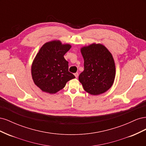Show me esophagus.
Returning <instances> with one entry per match:
<instances>
[{"label":"esophagus","mask_w":146,"mask_h":146,"mask_svg":"<svg viewBox=\"0 0 146 146\" xmlns=\"http://www.w3.org/2000/svg\"><path fill=\"white\" fill-rule=\"evenodd\" d=\"M74 75H75V76H76V78H77V77H78V73H77V72L75 73V74H74Z\"/></svg>","instance_id":"obj_1"}]
</instances>
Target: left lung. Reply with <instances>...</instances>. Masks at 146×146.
Instances as JSON below:
<instances>
[{
  "instance_id": "obj_1",
  "label": "left lung",
  "mask_w": 146,
  "mask_h": 146,
  "mask_svg": "<svg viewBox=\"0 0 146 146\" xmlns=\"http://www.w3.org/2000/svg\"><path fill=\"white\" fill-rule=\"evenodd\" d=\"M84 70L79 75L83 89L92 95H99L108 90L115 78V64L111 53L100 44L81 48Z\"/></svg>"
}]
</instances>
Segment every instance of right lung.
<instances>
[{
	"mask_svg": "<svg viewBox=\"0 0 146 146\" xmlns=\"http://www.w3.org/2000/svg\"><path fill=\"white\" fill-rule=\"evenodd\" d=\"M70 47L69 44L53 41L40 48L32 64V75L35 84L42 91L56 93L68 81L76 78L69 72L68 61L64 58Z\"/></svg>",
	"mask_w": 146,
	"mask_h": 146,
	"instance_id": "1",
	"label": "right lung"
}]
</instances>
